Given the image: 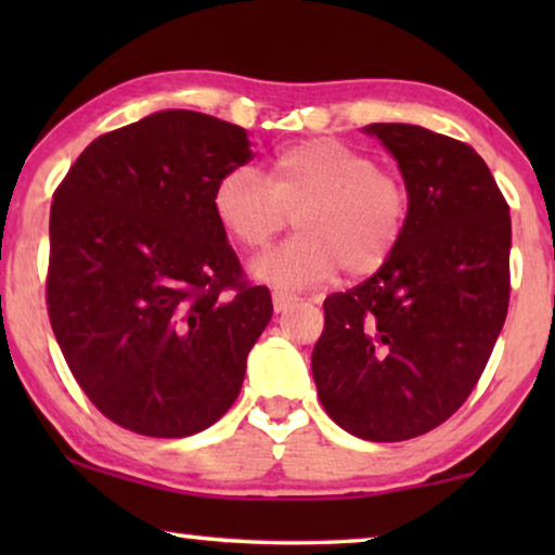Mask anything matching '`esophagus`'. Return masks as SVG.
<instances>
[{"mask_svg": "<svg viewBox=\"0 0 555 555\" xmlns=\"http://www.w3.org/2000/svg\"><path fill=\"white\" fill-rule=\"evenodd\" d=\"M298 300H300L298 295L287 293V291H283V287H275V291H272V306H275L278 313L280 310H287L291 306H295Z\"/></svg>", "mask_w": 555, "mask_h": 555, "instance_id": "esophagus-1", "label": "esophagus"}]
</instances>
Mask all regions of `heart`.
Segmentation results:
<instances>
[{"mask_svg": "<svg viewBox=\"0 0 555 555\" xmlns=\"http://www.w3.org/2000/svg\"><path fill=\"white\" fill-rule=\"evenodd\" d=\"M406 181L338 139L280 149L264 179L237 166L217 179L211 211L234 245L260 249L291 224L300 234L253 260L264 283L302 287L344 268L363 278L384 268L406 232Z\"/></svg>", "mask_w": 555, "mask_h": 555, "instance_id": "b5f03b06", "label": "heart"}]
</instances>
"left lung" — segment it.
Masks as SVG:
<instances>
[{
    "label": "left lung",
    "mask_w": 555,
    "mask_h": 555,
    "mask_svg": "<svg viewBox=\"0 0 555 555\" xmlns=\"http://www.w3.org/2000/svg\"><path fill=\"white\" fill-rule=\"evenodd\" d=\"M412 196L406 232L369 280L325 298L318 399L371 442L427 435L480 382L511 300V207L473 146L409 124H371Z\"/></svg>",
    "instance_id": "1"
}]
</instances>
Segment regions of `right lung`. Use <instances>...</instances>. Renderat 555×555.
I'll return each instance as SVG.
<instances>
[{"label": "right lung", "mask_w": 555, "mask_h": 555, "mask_svg": "<svg viewBox=\"0 0 555 555\" xmlns=\"http://www.w3.org/2000/svg\"><path fill=\"white\" fill-rule=\"evenodd\" d=\"M245 128L162 111L98 135L52 194L48 313L75 382L135 435L179 439L234 404L272 318L217 224Z\"/></svg>", "instance_id": "obj_1"}]
</instances>
